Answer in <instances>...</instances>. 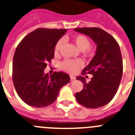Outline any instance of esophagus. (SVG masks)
<instances>
[{
  "instance_id": "1",
  "label": "esophagus",
  "mask_w": 135,
  "mask_h": 135,
  "mask_svg": "<svg viewBox=\"0 0 135 135\" xmlns=\"http://www.w3.org/2000/svg\"><path fill=\"white\" fill-rule=\"evenodd\" d=\"M70 80H71V81H74V80L76 79V78H75V76H72V75H70Z\"/></svg>"
}]
</instances>
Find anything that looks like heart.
<instances>
[{
  "mask_svg": "<svg viewBox=\"0 0 135 135\" xmlns=\"http://www.w3.org/2000/svg\"><path fill=\"white\" fill-rule=\"evenodd\" d=\"M72 41L75 44L79 50L82 51L87 55H90L92 53V50L90 48L91 41L90 40L84 35H76L72 37ZM63 44L62 40H60L56 44L54 47V54L58 55L60 50ZM83 63L80 59L76 60H69L65 59L62 61L60 64V67L61 69L65 70L66 72L73 73L76 70L83 66Z\"/></svg>",
  "mask_w": 135,
  "mask_h": 135,
  "instance_id": "b5f03b06",
  "label": "heart"
}]
</instances>
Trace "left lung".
Segmentation results:
<instances>
[{"instance_id": "1", "label": "left lung", "mask_w": 135, "mask_h": 135, "mask_svg": "<svg viewBox=\"0 0 135 135\" xmlns=\"http://www.w3.org/2000/svg\"><path fill=\"white\" fill-rule=\"evenodd\" d=\"M77 32L89 36L97 44V52L81 75L91 74L87 83L84 76L76 79L83 82L84 87L75 94L76 101L88 108H97L108 104L116 95L123 73L121 51L112 36L98 27L74 29Z\"/></svg>"}]
</instances>
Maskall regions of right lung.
Here are the masks:
<instances>
[{"mask_svg": "<svg viewBox=\"0 0 135 135\" xmlns=\"http://www.w3.org/2000/svg\"><path fill=\"white\" fill-rule=\"evenodd\" d=\"M66 32V29H36L18 44L13 56V81L18 95L27 105H50L60 88L70 82L69 75L61 71L50 76L44 73L54 59L56 44Z\"/></svg>", "mask_w": 135, "mask_h": 135, "instance_id": "add662e5", "label": "right lung"}]
</instances>
